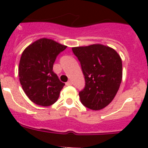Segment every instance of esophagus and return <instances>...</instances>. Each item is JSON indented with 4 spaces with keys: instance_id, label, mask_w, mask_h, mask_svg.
I'll use <instances>...</instances> for the list:
<instances>
[{
    "instance_id": "34e87169",
    "label": "esophagus",
    "mask_w": 148,
    "mask_h": 148,
    "mask_svg": "<svg viewBox=\"0 0 148 148\" xmlns=\"http://www.w3.org/2000/svg\"><path fill=\"white\" fill-rule=\"evenodd\" d=\"M72 84L71 81H67V83H66V85L67 86H71Z\"/></svg>"
}]
</instances>
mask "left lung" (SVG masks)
Returning <instances> with one entry per match:
<instances>
[{
  "label": "left lung",
  "mask_w": 148,
  "mask_h": 148,
  "mask_svg": "<svg viewBox=\"0 0 148 148\" xmlns=\"http://www.w3.org/2000/svg\"><path fill=\"white\" fill-rule=\"evenodd\" d=\"M80 60L85 88L79 93L81 103L91 110L106 108L114 100L122 80V60L111 47L95 44L72 47Z\"/></svg>",
  "instance_id": "8db88e82"
}]
</instances>
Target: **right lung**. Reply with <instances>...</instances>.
Masks as SVG:
<instances>
[{
  "label": "right lung",
  "mask_w": 148,
  "mask_h": 148,
  "mask_svg": "<svg viewBox=\"0 0 148 148\" xmlns=\"http://www.w3.org/2000/svg\"><path fill=\"white\" fill-rule=\"evenodd\" d=\"M66 47L52 39L43 38L23 51L18 67L20 83L35 104L48 107L58 101L64 83L53 71V65L58 53Z\"/></svg>",
  "instance_id": "add662e5"
}]
</instances>
